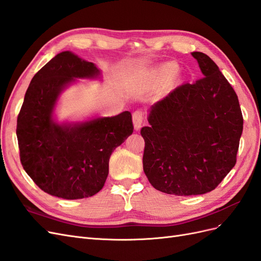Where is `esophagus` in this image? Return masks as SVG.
Returning <instances> with one entry per match:
<instances>
[{
  "mask_svg": "<svg viewBox=\"0 0 261 261\" xmlns=\"http://www.w3.org/2000/svg\"><path fill=\"white\" fill-rule=\"evenodd\" d=\"M144 121V115L141 111H135L133 113V123H134V127H135L136 130L140 129L141 124H143Z\"/></svg>",
  "mask_w": 261,
  "mask_h": 261,
  "instance_id": "esophagus-1",
  "label": "esophagus"
}]
</instances>
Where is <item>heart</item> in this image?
Returning <instances> with one entry per match:
<instances>
[{
    "label": "heart",
    "instance_id": "obj_1",
    "mask_svg": "<svg viewBox=\"0 0 261 261\" xmlns=\"http://www.w3.org/2000/svg\"><path fill=\"white\" fill-rule=\"evenodd\" d=\"M158 72H159V74H161L164 77L172 78L178 73V66H177V64H175V63H172V62L165 63V64H163L159 67Z\"/></svg>",
    "mask_w": 261,
    "mask_h": 261
}]
</instances>
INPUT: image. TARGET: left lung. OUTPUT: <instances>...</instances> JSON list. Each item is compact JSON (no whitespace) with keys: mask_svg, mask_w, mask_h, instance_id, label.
<instances>
[{"mask_svg":"<svg viewBox=\"0 0 261 261\" xmlns=\"http://www.w3.org/2000/svg\"><path fill=\"white\" fill-rule=\"evenodd\" d=\"M202 73L149 110L144 172L155 189L175 196L213 191L236 163L243 115L232 86L207 54L193 52Z\"/></svg>","mask_w":261,"mask_h":261,"instance_id":"1","label":"left lung"}]
</instances>
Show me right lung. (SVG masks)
<instances>
[{
  "label": "right lung",
  "mask_w": 261,
  "mask_h": 261,
  "mask_svg": "<svg viewBox=\"0 0 261 261\" xmlns=\"http://www.w3.org/2000/svg\"><path fill=\"white\" fill-rule=\"evenodd\" d=\"M100 70L69 51L46 63L30 82L17 117L23 170L43 192L63 199L91 197L103 187L113 150L133 134L128 111L86 122L58 123L53 112L62 91Z\"/></svg>",
  "instance_id": "add662e5"
}]
</instances>
